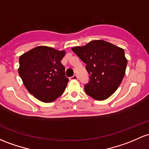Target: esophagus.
<instances>
[{
  "label": "esophagus",
  "instance_id": "obj_1",
  "mask_svg": "<svg viewBox=\"0 0 149 149\" xmlns=\"http://www.w3.org/2000/svg\"><path fill=\"white\" fill-rule=\"evenodd\" d=\"M78 79V76H76V75H74V76H73L72 77L70 78V80H77Z\"/></svg>",
  "mask_w": 149,
  "mask_h": 149
}]
</instances>
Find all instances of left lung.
<instances>
[{"instance_id": "left-lung-1", "label": "left lung", "mask_w": 149, "mask_h": 149, "mask_svg": "<svg viewBox=\"0 0 149 149\" xmlns=\"http://www.w3.org/2000/svg\"><path fill=\"white\" fill-rule=\"evenodd\" d=\"M72 51L86 64L88 84L84 90L98 101L107 99L117 90L126 73L127 59L124 50L103 40L90 41Z\"/></svg>"}]
</instances>
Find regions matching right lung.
<instances>
[{
  "mask_svg": "<svg viewBox=\"0 0 149 149\" xmlns=\"http://www.w3.org/2000/svg\"><path fill=\"white\" fill-rule=\"evenodd\" d=\"M65 51L40 46L19 58L18 73L31 94L44 103L57 99L65 91L68 79L61 60Z\"/></svg>",
  "mask_w": 149,
  "mask_h": 149,
  "instance_id": "obj_1",
  "label": "right lung"
}]
</instances>
